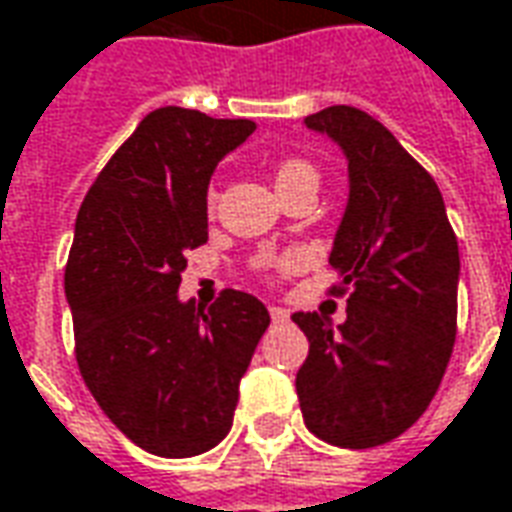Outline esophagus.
I'll return each instance as SVG.
<instances>
[{
	"label": "esophagus",
	"mask_w": 512,
	"mask_h": 512,
	"mask_svg": "<svg viewBox=\"0 0 512 512\" xmlns=\"http://www.w3.org/2000/svg\"><path fill=\"white\" fill-rule=\"evenodd\" d=\"M270 317H273V323H284V320H290V312L281 306H270Z\"/></svg>",
	"instance_id": "esophagus-1"
}]
</instances>
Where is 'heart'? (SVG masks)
Returning <instances> with one entry per match:
<instances>
[{"label": "heart", "mask_w": 512, "mask_h": 512, "mask_svg": "<svg viewBox=\"0 0 512 512\" xmlns=\"http://www.w3.org/2000/svg\"><path fill=\"white\" fill-rule=\"evenodd\" d=\"M301 183H309V186H317L320 183V175L312 161L306 158H284L276 167V186L278 189H290V186H301ZM217 206V192H209V209ZM287 267L295 264V259H287Z\"/></svg>", "instance_id": "obj_1"}]
</instances>
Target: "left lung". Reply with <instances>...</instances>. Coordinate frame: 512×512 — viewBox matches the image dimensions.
I'll list each match as a JSON object with an SVG mask.
<instances>
[{"instance_id":"1","label":"left lung","mask_w":512,"mask_h":512,"mask_svg":"<svg viewBox=\"0 0 512 512\" xmlns=\"http://www.w3.org/2000/svg\"><path fill=\"white\" fill-rule=\"evenodd\" d=\"M348 158V206L329 264L345 323L295 312L309 357L295 376L306 429L340 449L407 432L438 393L457 337L460 250L435 178L351 105L303 119Z\"/></svg>"}]
</instances>
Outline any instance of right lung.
I'll return each mask as SVG.
<instances>
[{
	"mask_svg": "<svg viewBox=\"0 0 512 512\" xmlns=\"http://www.w3.org/2000/svg\"><path fill=\"white\" fill-rule=\"evenodd\" d=\"M250 119L155 108L91 183L66 262L74 357L102 412L139 449L195 457L234 424L239 379L270 326L259 298L178 301L186 250L206 245L214 167Z\"/></svg>",
	"mask_w": 512,
	"mask_h": 512,
	"instance_id": "add662e5",
	"label": "right lung"
}]
</instances>
